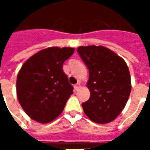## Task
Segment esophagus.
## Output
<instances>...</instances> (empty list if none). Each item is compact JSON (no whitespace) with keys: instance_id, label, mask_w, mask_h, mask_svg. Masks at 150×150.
I'll use <instances>...</instances> for the list:
<instances>
[{"instance_id":"obj_1","label":"esophagus","mask_w":150,"mask_h":150,"mask_svg":"<svg viewBox=\"0 0 150 150\" xmlns=\"http://www.w3.org/2000/svg\"><path fill=\"white\" fill-rule=\"evenodd\" d=\"M80 87H81V86H80V83H76L74 85V89L76 90V91H78V90L80 88Z\"/></svg>"}]
</instances>
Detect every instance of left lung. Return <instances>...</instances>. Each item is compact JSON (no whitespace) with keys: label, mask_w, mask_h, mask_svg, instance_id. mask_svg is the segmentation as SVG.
<instances>
[{"label":"left lung","mask_w":150,"mask_h":150,"mask_svg":"<svg viewBox=\"0 0 150 150\" xmlns=\"http://www.w3.org/2000/svg\"><path fill=\"white\" fill-rule=\"evenodd\" d=\"M78 52L89 71L88 100L82 103L85 114L98 124L118 117L131 92L129 67L123 58L102 46L79 47Z\"/></svg>","instance_id":"left-lung-1"}]
</instances>
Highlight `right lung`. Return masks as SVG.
I'll list each match as a JSON object with an SVG mask.
<instances>
[{"mask_svg": "<svg viewBox=\"0 0 150 150\" xmlns=\"http://www.w3.org/2000/svg\"><path fill=\"white\" fill-rule=\"evenodd\" d=\"M73 52L72 47H48L33 55L21 67L16 80L17 98L33 120L47 124L62 112L73 93L62 65Z\"/></svg>", "mask_w": 150, "mask_h": 150, "instance_id": "right-lung-1", "label": "right lung"}]
</instances>
